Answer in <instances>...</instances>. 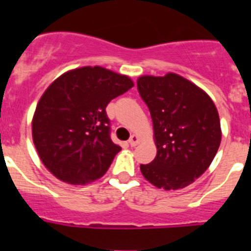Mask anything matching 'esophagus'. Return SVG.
Returning a JSON list of instances; mask_svg holds the SVG:
<instances>
[{
  "mask_svg": "<svg viewBox=\"0 0 251 251\" xmlns=\"http://www.w3.org/2000/svg\"><path fill=\"white\" fill-rule=\"evenodd\" d=\"M139 142V138L138 136H136V134H133V136H130L129 141H128V143H129L130 147H136L137 145H138Z\"/></svg>",
  "mask_w": 251,
  "mask_h": 251,
  "instance_id": "obj_1",
  "label": "esophagus"
}]
</instances>
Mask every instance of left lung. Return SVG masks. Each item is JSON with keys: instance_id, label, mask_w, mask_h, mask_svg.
<instances>
[{"instance_id": "1", "label": "left lung", "mask_w": 251, "mask_h": 251, "mask_svg": "<svg viewBox=\"0 0 251 251\" xmlns=\"http://www.w3.org/2000/svg\"><path fill=\"white\" fill-rule=\"evenodd\" d=\"M137 88L150 109L157 146L154 159L141 165L142 175L165 190L191 185L211 165L220 147V118L214 101L174 73L143 75Z\"/></svg>"}]
</instances>
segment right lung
Masks as SVG:
<instances>
[{
	"label": "right lung",
	"mask_w": 251,
	"mask_h": 251,
	"mask_svg": "<svg viewBox=\"0 0 251 251\" xmlns=\"http://www.w3.org/2000/svg\"><path fill=\"white\" fill-rule=\"evenodd\" d=\"M127 75L83 66L60 75L37 103L32 139L45 167L70 185L100 178L122 150L110 139L105 108L129 90Z\"/></svg>",
	"instance_id": "1"
}]
</instances>
